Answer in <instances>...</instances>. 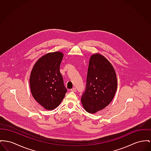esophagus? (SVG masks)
<instances>
[{
  "label": "esophagus",
  "mask_w": 151,
  "mask_h": 151,
  "mask_svg": "<svg viewBox=\"0 0 151 151\" xmlns=\"http://www.w3.org/2000/svg\"><path fill=\"white\" fill-rule=\"evenodd\" d=\"M70 91H71L75 92V91H76V88H73L72 89H71Z\"/></svg>",
  "instance_id": "1"
}]
</instances>
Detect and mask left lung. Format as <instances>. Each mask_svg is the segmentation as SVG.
Masks as SVG:
<instances>
[{
	"mask_svg": "<svg viewBox=\"0 0 151 151\" xmlns=\"http://www.w3.org/2000/svg\"><path fill=\"white\" fill-rule=\"evenodd\" d=\"M117 86L116 74L109 60L99 54L91 55L85 91L81 97L85 110L95 113L105 108L113 100Z\"/></svg>",
	"mask_w": 151,
	"mask_h": 151,
	"instance_id": "obj_1",
	"label": "left lung"
}]
</instances>
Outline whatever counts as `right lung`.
<instances>
[{
  "label": "right lung",
  "instance_id": "1",
  "mask_svg": "<svg viewBox=\"0 0 151 151\" xmlns=\"http://www.w3.org/2000/svg\"><path fill=\"white\" fill-rule=\"evenodd\" d=\"M63 57L58 51L47 54L37 60L31 72V94L47 110L57 108L67 91L60 70Z\"/></svg>",
  "mask_w": 151,
  "mask_h": 151
}]
</instances>
